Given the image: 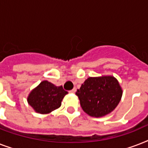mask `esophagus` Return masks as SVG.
Returning <instances> with one entry per match:
<instances>
[{
	"mask_svg": "<svg viewBox=\"0 0 148 148\" xmlns=\"http://www.w3.org/2000/svg\"><path fill=\"white\" fill-rule=\"evenodd\" d=\"M75 91H76V88H74V89H72L71 90H70L69 92L72 93V94H74V93H75Z\"/></svg>",
	"mask_w": 148,
	"mask_h": 148,
	"instance_id": "obj_1",
	"label": "esophagus"
}]
</instances>
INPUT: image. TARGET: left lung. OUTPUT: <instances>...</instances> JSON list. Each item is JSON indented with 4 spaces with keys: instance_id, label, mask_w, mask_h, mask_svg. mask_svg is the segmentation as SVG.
I'll use <instances>...</instances> for the list:
<instances>
[{
    "instance_id": "1",
    "label": "left lung",
    "mask_w": 148,
    "mask_h": 148,
    "mask_svg": "<svg viewBox=\"0 0 148 148\" xmlns=\"http://www.w3.org/2000/svg\"><path fill=\"white\" fill-rule=\"evenodd\" d=\"M76 95L84 112L100 117L110 114L118 105L122 89L113 76L90 77L77 89Z\"/></svg>"
}]
</instances>
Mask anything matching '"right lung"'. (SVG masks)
<instances>
[{"mask_svg":"<svg viewBox=\"0 0 148 148\" xmlns=\"http://www.w3.org/2000/svg\"><path fill=\"white\" fill-rule=\"evenodd\" d=\"M67 91L62 86L57 87L51 82L44 81L40 82L29 94L27 102L39 114H49L61 105V101Z\"/></svg>","mask_w":148,"mask_h":148,"instance_id":"right-lung-1","label":"right lung"}]
</instances>
